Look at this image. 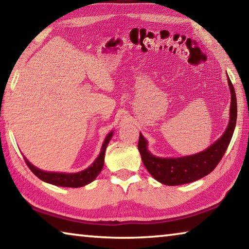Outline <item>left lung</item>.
<instances>
[{"mask_svg": "<svg viewBox=\"0 0 249 249\" xmlns=\"http://www.w3.org/2000/svg\"><path fill=\"white\" fill-rule=\"evenodd\" d=\"M231 89L230 123L224 134L211 145L209 148L199 154L185 156L180 158H159L150 154L147 149V141L140 133L138 150L146 169L160 183L167 185H179L190 183L203 178L214 170L221 161L233 136L236 119H237V102L233 84L227 79Z\"/></svg>", "mask_w": 249, "mask_h": 249, "instance_id": "8db88e82", "label": "left lung"}]
</instances>
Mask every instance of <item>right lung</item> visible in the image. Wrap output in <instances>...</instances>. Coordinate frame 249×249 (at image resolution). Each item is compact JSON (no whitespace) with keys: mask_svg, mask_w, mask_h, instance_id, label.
Listing matches in <instances>:
<instances>
[{"mask_svg":"<svg viewBox=\"0 0 249 249\" xmlns=\"http://www.w3.org/2000/svg\"><path fill=\"white\" fill-rule=\"evenodd\" d=\"M113 132L109 133L102 145V148H101V153L99 157L95 159V161L92 163V165L87 168L86 170H82L80 172H75V174H61V172H47L38 169V168L34 167L28 160L24 157L25 162L27 163L29 169L36 177H38L40 180L45 181V182H48L53 185H59V187H68V188H79L83 187L88 183H90L93 181L96 177L102 170L103 165H104V156H105V150H107V147L108 142L111 141Z\"/></svg>","mask_w":249,"mask_h":249,"instance_id":"right-lung-1","label":"right lung"}]
</instances>
